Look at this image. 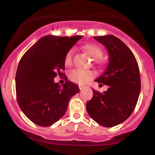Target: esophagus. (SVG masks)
I'll list each match as a JSON object with an SVG mask.
<instances>
[{"mask_svg": "<svg viewBox=\"0 0 155 155\" xmlns=\"http://www.w3.org/2000/svg\"><path fill=\"white\" fill-rule=\"evenodd\" d=\"M84 87H85V86H84V85H79V89H80V90H81V89H82V88H83Z\"/></svg>", "mask_w": 155, "mask_h": 155, "instance_id": "obj_1", "label": "esophagus"}]
</instances>
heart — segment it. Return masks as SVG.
Segmentation results:
<instances>
[{
    "label": "heart",
    "instance_id": "1",
    "mask_svg": "<svg viewBox=\"0 0 155 155\" xmlns=\"http://www.w3.org/2000/svg\"><path fill=\"white\" fill-rule=\"evenodd\" d=\"M84 51L87 53L88 55L92 57L93 58H97V63L100 64H103L104 63V60L100 58L102 56L103 51L99 46L94 43H87L84 45ZM72 58H73V49H70L67 52L64 58V63L66 65H70L72 63ZM95 73L93 70H82V69H73L70 70L68 73V78L70 81L75 82V83L85 84L88 82L90 79L94 76Z\"/></svg>",
    "mask_w": 155,
    "mask_h": 155
}]
</instances>
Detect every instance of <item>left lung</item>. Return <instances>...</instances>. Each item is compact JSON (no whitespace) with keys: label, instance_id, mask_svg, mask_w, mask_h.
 <instances>
[{"label":"left lung","instance_id":"left-lung-1","mask_svg":"<svg viewBox=\"0 0 155 155\" xmlns=\"http://www.w3.org/2000/svg\"><path fill=\"white\" fill-rule=\"evenodd\" d=\"M107 48L109 64L96 82L107 85L100 93L93 89V97L86 104L91 118L100 125L112 127L124 122L132 114L141 89L140 69L131 50L113 35L94 37Z\"/></svg>","mask_w":155,"mask_h":155}]
</instances>
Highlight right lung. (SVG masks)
Returning a JSON list of instances; mask_svg holds the SVG:
<instances>
[{"label":"right lung","mask_w":155,"mask_h":155,"mask_svg":"<svg viewBox=\"0 0 155 155\" xmlns=\"http://www.w3.org/2000/svg\"><path fill=\"white\" fill-rule=\"evenodd\" d=\"M81 38L45 36L21 57L15 74L17 102L34 124L52 125L65 114L70 98L79 93L77 85L67 80L61 86L54 78L64 75L65 55Z\"/></svg>","instance_id":"add662e5"}]
</instances>
